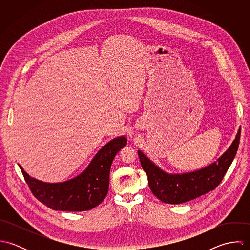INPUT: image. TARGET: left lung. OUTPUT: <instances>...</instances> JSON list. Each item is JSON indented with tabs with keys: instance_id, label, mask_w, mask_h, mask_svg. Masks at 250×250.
Instances as JSON below:
<instances>
[{
	"instance_id": "obj_1",
	"label": "left lung",
	"mask_w": 250,
	"mask_h": 250,
	"mask_svg": "<svg viewBox=\"0 0 250 250\" xmlns=\"http://www.w3.org/2000/svg\"><path fill=\"white\" fill-rule=\"evenodd\" d=\"M241 128L228 150L212 165L188 173L168 174L154 165L142 151H138L143 170L153 194L168 204H181L195 199L220 184L231 166L240 143Z\"/></svg>"
}]
</instances>
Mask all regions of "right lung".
<instances>
[{
  "instance_id": "1",
  "label": "right lung",
  "mask_w": 250,
  "mask_h": 250,
  "mask_svg": "<svg viewBox=\"0 0 250 250\" xmlns=\"http://www.w3.org/2000/svg\"><path fill=\"white\" fill-rule=\"evenodd\" d=\"M127 144L125 137L113 139L94 156L85 170L63 183H44L32 178L19 166L32 193L41 203L56 211L83 212L98 206L106 197L109 170L117 152Z\"/></svg>"
}]
</instances>
